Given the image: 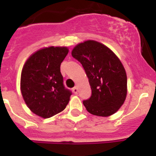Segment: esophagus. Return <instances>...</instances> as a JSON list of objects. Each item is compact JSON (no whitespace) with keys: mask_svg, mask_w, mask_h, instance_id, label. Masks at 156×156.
<instances>
[{"mask_svg":"<svg viewBox=\"0 0 156 156\" xmlns=\"http://www.w3.org/2000/svg\"><path fill=\"white\" fill-rule=\"evenodd\" d=\"M73 92H74L75 94H78V87H77V86H75V87H74V88H73Z\"/></svg>","mask_w":156,"mask_h":156,"instance_id":"esophagus-1","label":"esophagus"}]
</instances>
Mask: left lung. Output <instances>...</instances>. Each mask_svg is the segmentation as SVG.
Instances as JSON below:
<instances>
[{"label":"left lung","instance_id":"1","mask_svg":"<svg viewBox=\"0 0 156 156\" xmlns=\"http://www.w3.org/2000/svg\"><path fill=\"white\" fill-rule=\"evenodd\" d=\"M71 55L84 68L92 90L91 97L83 101L86 110L99 116L114 114L127 96L126 72L118 57L94 40L76 45Z\"/></svg>","mask_w":156,"mask_h":156}]
</instances>
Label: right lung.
Listing matches in <instances>:
<instances>
[{
  "label": "right lung",
  "instance_id": "right-lung-1",
  "mask_svg": "<svg viewBox=\"0 0 156 156\" xmlns=\"http://www.w3.org/2000/svg\"><path fill=\"white\" fill-rule=\"evenodd\" d=\"M69 52L66 47H48L27 58L22 69L20 90L27 106L43 118L62 112L71 92L65 88L60 65Z\"/></svg>",
  "mask_w": 156,
  "mask_h": 156
}]
</instances>
